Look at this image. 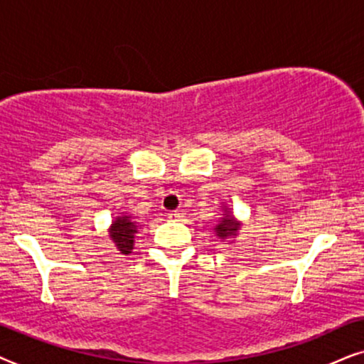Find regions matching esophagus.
<instances>
[{
  "mask_svg": "<svg viewBox=\"0 0 364 364\" xmlns=\"http://www.w3.org/2000/svg\"><path fill=\"white\" fill-rule=\"evenodd\" d=\"M168 218L171 221H179V220H183V218H185V213H183V211H169Z\"/></svg>",
  "mask_w": 364,
  "mask_h": 364,
  "instance_id": "34e87169",
  "label": "esophagus"
}]
</instances>
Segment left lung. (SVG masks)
<instances>
[{
    "label": "left lung",
    "mask_w": 364,
    "mask_h": 364,
    "mask_svg": "<svg viewBox=\"0 0 364 364\" xmlns=\"http://www.w3.org/2000/svg\"><path fill=\"white\" fill-rule=\"evenodd\" d=\"M238 223H236L235 220L230 215H226L223 220L220 221V225H218L215 228V231L218 232V236L220 238H228V236H236V231H238Z\"/></svg>",
    "instance_id": "1"
}]
</instances>
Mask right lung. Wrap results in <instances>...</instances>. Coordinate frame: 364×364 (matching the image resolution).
I'll return each mask as SVG.
<instances>
[{"label":"right lung","instance_id":"right-lung-1","mask_svg":"<svg viewBox=\"0 0 364 364\" xmlns=\"http://www.w3.org/2000/svg\"><path fill=\"white\" fill-rule=\"evenodd\" d=\"M138 232V226L129 216H121L116 218V221H113V226H111L109 231V238L113 240V243L116 245L118 251H121L123 255L132 253L133 250V243H134V235Z\"/></svg>","mask_w":364,"mask_h":364}]
</instances>
